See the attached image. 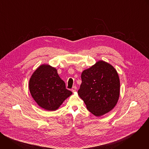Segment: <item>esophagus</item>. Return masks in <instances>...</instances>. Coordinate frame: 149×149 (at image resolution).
I'll return each instance as SVG.
<instances>
[{
  "label": "esophagus",
  "mask_w": 149,
  "mask_h": 149,
  "mask_svg": "<svg viewBox=\"0 0 149 149\" xmlns=\"http://www.w3.org/2000/svg\"><path fill=\"white\" fill-rule=\"evenodd\" d=\"M76 90H77V87H76L75 86L73 87L72 88V89H71V90H72V92H75V91H76Z\"/></svg>",
  "instance_id": "obj_1"
}]
</instances>
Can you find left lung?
Listing matches in <instances>:
<instances>
[{
	"label": "left lung",
	"mask_w": 149,
	"mask_h": 149,
	"mask_svg": "<svg viewBox=\"0 0 149 149\" xmlns=\"http://www.w3.org/2000/svg\"><path fill=\"white\" fill-rule=\"evenodd\" d=\"M78 91L89 111L101 116L110 111L120 95V79L115 68L103 61L97 62L81 74Z\"/></svg>",
	"instance_id": "obj_1"
}]
</instances>
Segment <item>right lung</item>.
Segmentation results:
<instances>
[{
  "mask_svg": "<svg viewBox=\"0 0 149 149\" xmlns=\"http://www.w3.org/2000/svg\"><path fill=\"white\" fill-rule=\"evenodd\" d=\"M32 97L42 109L55 111L72 94L59 77L57 70L49 65H42L33 73L29 82Z\"/></svg>",
  "mask_w": 149,
  "mask_h": 149,
  "instance_id": "add662e5",
  "label": "right lung"
}]
</instances>
